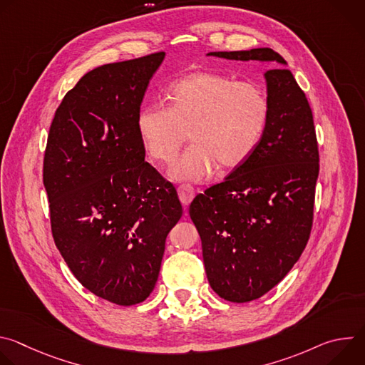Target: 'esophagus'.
Returning <instances> with one entry per match:
<instances>
[{
	"instance_id": "1",
	"label": "esophagus",
	"mask_w": 365,
	"mask_h": 365,
	"mask_svg": "<svg viewBox=\"0 0 365 365\" xmlns=\"http://www.w3.org/2000/svg\"><path fill=\"white\" fill-rule=\"evenodd\" d=\"M178 193H179L180 202H182L185 206H187V205L192 202V199L195 197V189H193L190 185H180V186L178 187Z\"/></svg>"
}]
</instances>
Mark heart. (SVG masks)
Wrapping results in <instances>:
<instances>
[{"label":"heart","mask_w":365,"mask_h":365,"mask_svg":"<svg viewBox=\"0 0 365 365\" xmlns=\"http://www.w3.org/2000/svg\"><path fill=\"white\" fill-rule=\"evenodd\" d=\"M170 107L150 102L140 110L137 130L153 159L170 163L187 140L193 144L170 169L176 180L200 182L217 165H242L262 140L269 99L255 83L195 72L176 81L169 92Z\"/></svg>","instance_id":"b5f03b06"}]
</instances>
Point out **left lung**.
I'll return each mask as SVG.
<instances>
[{"instance_id":"1","label":"left lung","mask_w":365,"mask_h":365,"mask_svg":"<svg viewBox=\"0 0 365 365\" xmlns=\"http://www.w3.org/2000/svg\"><path fill=\"white\" fill-rule=\"evenodd\" d=\"M207 56L273 65L264 73L269 118L262 140L224 182L196 195L189 206L207 282L222 299L245 303L280 283L307 244L318 141L306 95L277 51L258 47Z\"/></svg>"}]
</instances>
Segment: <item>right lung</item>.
<instances>
[{
	"label": "right lung",
	"instance_id": "add662e5",
	"mask_svg": "<svg viewBox=\"0 0 365 365\" xmlns=\"http://www.w3.org/2000/svg\"><path fill=\"white\" fill-rule=\"evenodd\" d=\"M166 53L102 65L71 89L51 121L43 163L51 234L78 282L120 306L148 297L178 192L144 162L141 102Z\"/></svg>",
	"mask_w": 365,
	"mask_h": 365
}]
</instances>
